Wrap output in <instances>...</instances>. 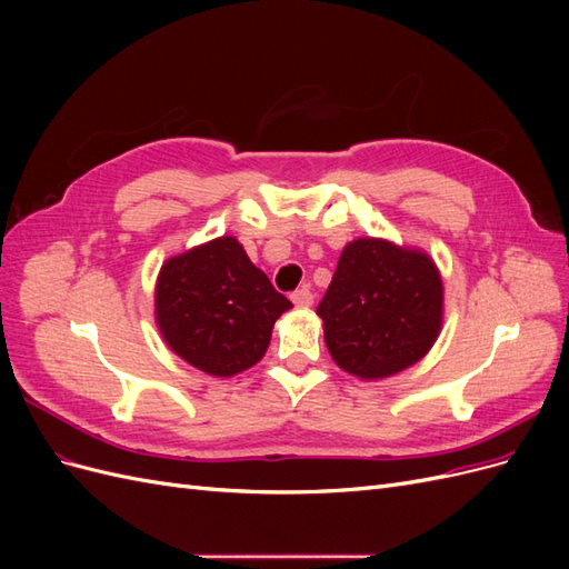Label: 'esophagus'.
Listing matches in <instances>:
<instances>
[{
	"label": "esophagus",
	"mask_w": 569,
	"mask_h": 569,
	"mask_svg": "<svg viewBox=\"0 0 569 569\" xmlns=\"http://www.w3.org/2000/svg\"><path fill=\"white\" fill-rule=\"evenodd\" d=\"M291 301H295V306H299V308H308V306L313 303V291L308 289V287H301L297 291H291Z\"/></svg>",
	"instance_id": "34e87169"
}]
</instances>
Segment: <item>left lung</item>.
<instances>
[{
	"label": "left lung",
	"mask_w": 569,
	"mask_h": 569,
	"mask_svg": "<svg viewBox=\"0 0 569 569\" xmlns=\"http://www.w3.org/2000/svg\"><path fill=\"white\" fill-rule=\"evenodd\" d=\"M441 311L432 258L372 237L343 247L316 308L335 363L360 380L416 366L439 337Z\"/></svg>",
	"instance_id": "left-lung-1"
}]
</instances>
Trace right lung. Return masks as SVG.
<instances>
[{
	"label": "right lung",
	"instance_id": "add662e5",
	"mask_svg": "<svg viewBox=\"0 0 569 569\" xmlns=\"http://www.w3.org/2000/svg\"><path fill=\"white\" fill-rule=\"evenodd\" d=\"M291 301L258 270L234 237H218L163 263L157 322L189 366L232 377L263 358L272 325Z\"/></svg>",
	"mask_w": 569,
	"mask_h": 569
}]
</instances>
